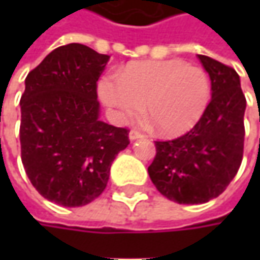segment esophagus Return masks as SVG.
<instances>
[{"label":"esophagus","mask_w":260,"mask_h":260,"mask_svg":"<svg viewBox=\"0 0 260 260\" xmlns=\"http://www.w3.org/2000/svg\"><path fill=\"white\" fill-rule=\"evenodd\" d=\"M145 136L142 135V133H139V132H136V130H132L130 133H128V139L130 140H139V139H143Z\"/></svg>","instance_id":"1"}]
</instances>
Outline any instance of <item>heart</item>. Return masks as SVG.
Returning <instances> with one entry per match:
<instances>
[{
	"label": "heart",
	"mask_w": 260,
	"mask_h": 260,
	"mask_svg": "<svg viewBox=\"0 0 260 260\" xmlns=\"http://www.w3.org/2000/svg\"><path fill=\"white\" fill-rule=\"evenodd\" d=\"M98 92L120 123L143 111L159 135L174 137L189 132L207 111L211 79L200 66L181 59L146 60L125 66L120 78L104 76Z\"/></svg>",
	"instance_id": "1"
}]
</instances>
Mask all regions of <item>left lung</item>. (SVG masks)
<instances>
[{"label":"left lung","instance_id":"1","mask_svg":"<svg viewBox=\"0 0 260 260\" xmlns=\"http://www.w3.org/2000/svg\"><path fill=\"white\" fill-rule=\"evenodd\" d=\"M198 59L211 79V101L186 135L155 142L147 168L156 189L179 204H203L221 194L243 157L246 98L233 68L204 55Z\"/></svg>","mask_w":260,"mask_h":260}]
</instances>
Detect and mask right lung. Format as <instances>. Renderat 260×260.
<instances>
[{"instance_id": "right-lung-1", "label": "right lung", "mask_w": 260, "mask_h": 260, "mask_svg": "<svg viewBox=\"0 0 260 260\" xmlns=\"http://www.w3.org/2000/svg\"><path fill=\"white\" fill-rule=\"evenodd\" d=\"M110 60L79 43L60 46L25 78L20 143L25 174L39 194L82 207L103 194L128 130L100 120L96 81Z\"/></svg>"}]
</instances>
